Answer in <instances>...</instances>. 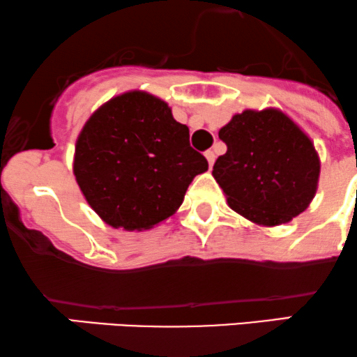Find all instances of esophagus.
I'll list each match as a JSON object with an SVG mask.
<instances>
[{
  "mask_svg": "<svg viewBox=\"0 0 357 357\" xmlns=\"http://www.w3.org/2000/svg\"><path fill=\"white\" fill-rule=\"evenodd\" d=\"M204 155H206L207 162H209V167L214 165V160H215V153H214V151H212V150H207L206 153H204Z\"/></svg>",
  "mask_w": 357,
  "mask_h": 357,
  "instance_id": "obj_1",
  "label": "esophagus"
}]
</instances>
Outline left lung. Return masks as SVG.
<instances>
[{
    "label": "left lung",
    "mask_w": 357,
    "mask_h": 357,
    "mask_svg": "<svg viewBox=\"0 0 357 357\" xmlns=\"http://www.w3.org/2000/svg\"><path fill=\"white\" fill-rule=\"evenodd\" d=\"M219 138L227 151L215 160L212 175L232 211L275 227L310 206L319 187V153L282 109H244L219 130Z\"/></svg>",
    "instance_id": "1"
}]
</instances>
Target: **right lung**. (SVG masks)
Returning <instances> with one entry per match:
<instances>
[{
	"label": "right lung",
	"mask_w": 357,
	"mask_h": 357,
	"mask_svg": "<svg viewBox=\"0 0 357 357\" xmlns=\"http://www.w3.org/2000/svg\"><path fill=\"white\" fill-rule=\"evenodd\" d=\"M207 168L172 107L138 89L114 96L91 114L72 162L91 209L125 231L151 229L175 214L192 180Z\"/></svg>",
	"instance_id": "add662e5"
}]
</instances>
